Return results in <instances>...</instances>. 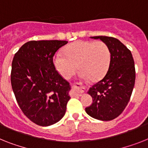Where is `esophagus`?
<instances>
[{
	"label": "esophagus",
	"mask_w": 148,
	"mask_h": 148,
	"mask_svg": "<svg viewBox=\"0 0 148 148\" xmlns=\"http://www.w3.org/2000/svg\"><path fill=\"white\" fill-rule=\"evenodd\" d=\"M72 87H73V90L75 91V94L77 96H81L83 92H85V90H86V88L82 86L81 83L79 82H77L75 84H74V85H73Z\"/></svg>",
	"instance_id": "1"
}]
</instances>
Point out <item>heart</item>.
Instances as JSON below:
<instances>
[{
	"label": "heart",
	"instance_id": "1",
	"mask_svg": "<svg viewBox=\"0 0 148 148\" xmlns=\"http://www.w3.org/2000/svg\"><path fill=\"white\" fill-rule=\"evenodd\" d=\"M64 53L55 55L53 63L66 79L75 74L78 66L81 79L97 81L104 76L110 63V51L103 41H75L66 47Z\"/></svg>",
	"mask_w": 148,
	"mask_h": 148
}]
</instances>
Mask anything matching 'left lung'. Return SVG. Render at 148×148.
Returning a JSON list of instances; mask_svg holds the SVG:
<instances>
[{
    "mask_svg": "<svg viewBox=\"0 0 148 148\" xmlns=\"http://www.w3.org/2000/svg\"><path fill=\"white\" fill-rule=\"evenodd\" d=\"M91 38L107 44L111 57L107 74L88 91L93 103L85 111L95 119L110 121L123 113L130 100L135 82V63L131 51L118 39L107 36Z\"/></svg>",
    "mask_w": 148,
    "mask_h": 148,
    "instance_id": "8db88e82",
    "label": "left lung"
}]
</instances>
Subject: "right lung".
Listing matches in <instances>:
<instances>
[{"mask_svg":"<svg viewBox=\"0 0 148 148\" xmlns=\"http://www.w3.org/2000/svg\"><path fill=\"white\" fill-rule=\"evenodd\" d=\"M68 41H30L14 55L11 85L18 105L32 122L48 126L65 115L69 83L56 70L53 57Z\"/></svg>","mask_w":148,"mask_h":148,"instance_id":"1","label":"right lung"}]
</instances>
